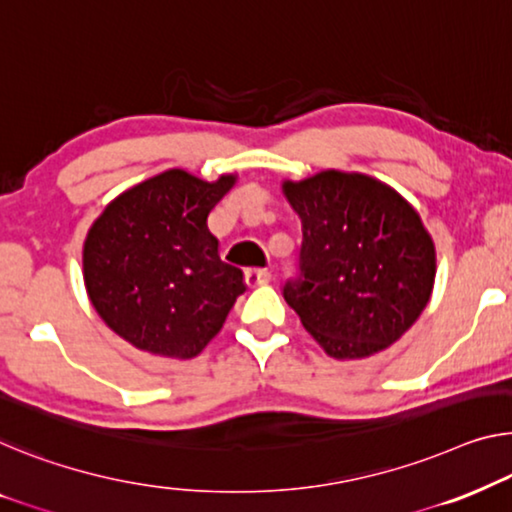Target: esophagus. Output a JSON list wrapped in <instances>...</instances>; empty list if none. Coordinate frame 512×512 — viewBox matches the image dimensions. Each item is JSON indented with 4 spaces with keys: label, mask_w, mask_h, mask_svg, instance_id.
Returning <instances> with one entry per match:
<instances>
[{
    "label": "esophagus",
    "mask_w": 512,
    "mask_h": 512,
    "mask_svg": "<svg viewBox=\"0 0 512 512\" xmlns=\"http://www.w3.org/2000/svg\"><path fill=\"white\" fill-rule=\"evenodd\" d=\"M271 282V273L264 271V269H248L246 271V285L248 287H262V285H269Z\"/></svg>",
    "instance_id": "obj_1"
}]
</instances>
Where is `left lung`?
<instances>
[{
  "instance_id": "left-lung-1",
  "label": "left lung",
  "mask_w": 512,
  "mask_h": 512,
  "mask_svg": "<svg viewBox=\"0 0 512 512\" xmlns=\"http://www.w3.org/2000/svg\"><path fill=\"white\" fill-rule=\"evenodd\" d=\"M301 218L299 278L285 301L333 358L391 347L430 301L437 255L416 209L368 174L326 170L285 181Z\"/></svg>"
}]
</instances>
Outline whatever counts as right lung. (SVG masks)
Segmentation results:
<instances>
[{
  "instance_id": "add662e5",
  "label": "right lung",
  "mask_w": 512,
  "mask_h": 512,
  "mask_svg": "<svg viewBox=\"0 0 512 512\" xmlns=\"http://www.w3.org/2000/svg\"><path fill=\"white\" fill-rule=\"evenodd\" d=\"M234 181L167 170L121 193L91 225L82 250L89 301L133 347L193 358L246 292L243 271L220 259L207 227Z\"/></svg>"
}]
</instances>
